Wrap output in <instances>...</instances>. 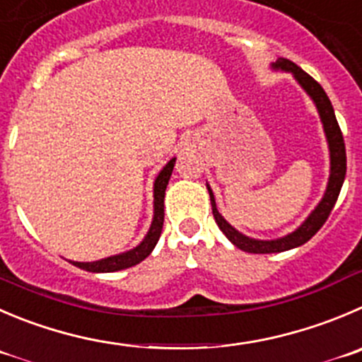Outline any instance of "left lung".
Listing matches in <instances>:
<instances>
[{"label": "left lung", "mask_w": 362, "mask_h": 362, "mask_svg": "<svg viewBox=\"0 0 362 362\" xmlns=\"http://www.w3.org/2000/svg\"><path fill=\"white\" fill-rule=\"evenodd\" d=\"M274 67L282 69V71L293 72V76L297 78L298 83L304 87V90L308 92L309 95L315 101L316 108H318L320 117H322L323 129H325L327 140H329V149H330V177L329 185H327V192L323 195L322 202L316 206L315 211L309 215V218L298 227L297 230H293L291 235L284 236V238L272 240V242H263V240H252L243 236L242 233L230 227L229 223L223 220V216L220 215L218 209H216L215 197H213V192L209 190V199H211V209L213 216H215L216 226L220 227L223 235L229 238L230 243H235L238 249L245 250V252L250 254H272V252H284V250L295 249L298 245H304L305 242L313 238V236L322 229L323 223L329 218L330 211H332L334 204L338 201V195L341 192L343 181H345L346 174V151H345V140H343V133L339 129V124L336 120V115H334V108L330 105V99L327 98L325 90L322 88V85L316 80H313L311 76L305 71H302L297 64H293L288 58H279L274 64Z\"/></svg>", "instance_id": "left-lung-1"}]
</instances>
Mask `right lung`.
Listing matches in <instances>:
<instances>
[{
	"instance_id": "right-lung-1",
	"label": "right lung",
	"mask_w": 362,
	"mask_h": 362,
	"mask_svg": "<svg viewBox=\"0 0 362 362\" xmlns=\"http://www.w3.org/2000/svg\"><path fill=\"white\" fill-rule=\"evenodd\" d=\"M175 158H172L167 165L163 167V170L158 174L156 181H154V218L151 223V229L147 233V236L144 238V242L139 247H135L133 250H127V252L119 254V256L106 257V259L94 261V263H72L78 268H83L87 272H117L124 270V268L135 267L140 261L146 259L153 249L156 247L158 240H160L161 229H163V216H165V188L168 185V179H170L172 170H174Z\"/></svg>"
}]
</instances>
